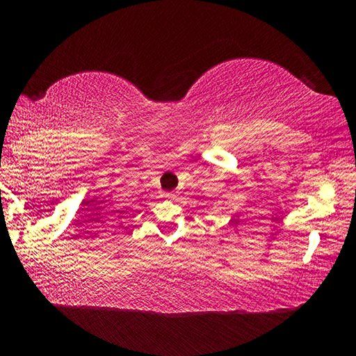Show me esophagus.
<instances>
[{
  "label": "esophagus",
  "mask_w": 356,
  "mask_h": 356,
  "mask_svg": "<svg viewBox=\"0 0 356 356\" xmlns=\"http://www.w3.org/2000/svg\"><path fill=\"white\" fill-rule=\"evenodd\" d=\"M165 197H168V200H176V193H174V191H170V193H166V195H165Z\"/></svg>",
  "instance_id": "1"
}]
</instances>
